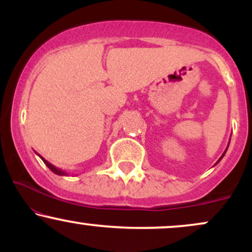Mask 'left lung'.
Returning <instances> with one entry per match:
<instances>
[{"label":"left lung","mask_w":252,"mask_h":252,"mask_svg":"<svg viewBox=\"0 0 252 252\" xmlns=\"http://www.w3.org/2000/svg\"><path fill=\"white\" fill-rule=\"evenodd\" d=\"M228 144H230V142H228ZM226 150H227V148H226V149H225L224 154H222V155L220 156V158H219V160H218V161H217V163H218V162H219V161H220V160H221V158H222V156H224V155H225V153H226ZM217 163H216V164H217Z\"/></svg>","instance_id":"8db88e82"}]
</instances>
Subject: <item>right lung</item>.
Listing matches in <instances>:
<instances>
[{
  "label": "right lung",
  "mask_w": 252,
  "mask_h": 252,
  "mask_svg": "<svg viewBox=\"0 0 252 252\" xmlns=\"http://www.w3.org/2000/svg\"><path fill=\"white\" fill-rule=\"evenodd\" d=\"M37 155H39V154H37ZM40 156V155H39ZM40 158H41V160L43 161V163H45L46 164V166H47L48 167V168H50L51 170H52V172H53L54 173V174H57V175H68L67 174V173H66L65 172V170H63V169H59V168H57V167L56 166H53V164H52V163H50V162H48V161L47 160H45V158H42V156H40Z\"/></svg>",
  "instance_id": "obj_1"
}]
</instances>
